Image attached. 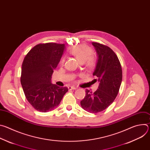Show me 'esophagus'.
I'll use <instances>...</instances> for the list:
<instances>
[{
	"mask_svg": "<svg viewBox=\"0 0 150 150\" xmlns=\"http://www.w3.org/2000/svg\"><path fill=\"white\" fill-rule=\"evenodd\" d=\"M68 89L69 90H75L76 88L74 86H69Z\"/></svg>",
	"mask_w": 150,
	"mask_h": 150,
	"instance_id": "esophagus-1",
	"label": "esophagus"
}]
</instances>
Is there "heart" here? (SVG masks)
<instances>
[{
  "label": "heart",
  "mask_w": 150,
  "mask_h": 150,
  "mask_svg": "<svg viewBox=\"0 0 150 150\" xmlns=\"http://www.w3.org/2000/svg\"><path fill=\"white\" fill-rule=\"evenodd\" d=\"M70 53L75 56L79 62L85 63V65L88 69H92L95 68L97 63L96 56L93 55V49L88 46L79 45L74 46L70 50ZM65 61V57H62L59 63L63 65Z\"/></svg>",
  "instance_id": "b5f03b06"
}]
</instances>
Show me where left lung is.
I'll return each instance as SVG.
<instances>
[{"label": "left lung", "instance_id": "1", "mask_svg": "<svg viewBox=\"0 0 150 150\" xmlns=\"http://www.w3.org/2000/svg\"><path fill=\"white\" fill-rule=\"evenodd\" d=\"M92 45L98 56L93 75L97 76L95 82L98 81L100 83L94 93L86 89L81 105L85 110L97 113L108 108L117 96L122 80V69L112 49L97 42H93Z\"/></svg>", "mask_w": 150, "mask_h": 150}]
</instances>
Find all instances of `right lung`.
I'll use <instances>...</instances> for the list:
<instances>
[{
    "instance_id": "1",
    "label": "right lung",
    "mask_w": 150,
    "mask_h": 150,
    "mask_svg": "<svg viewBox=\"0 0 150 150\" xmlns=\"http://www.w3.org/2000/svg\"><path fill=\"white\" fill-rule=\"evenodd\" d=\"M64 49L65 44L41 43L32 48L24 57L21 83L27 100L37 111L47 112L54 109L68 91L67 87L51 83L53 70Z\"/></svg>"
}]
</instances>
